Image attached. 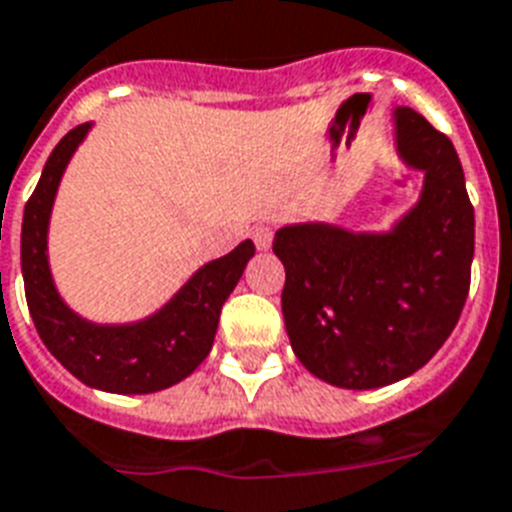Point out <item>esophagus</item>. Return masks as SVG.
Listing matches in <instances>:
<instances>
[{"label": "esophagus", "instance_id": "esophagus-1", "mask_svg": "<svg viewBox=\"0 0 512 512\" xmlns=\"http://www.w3.org/2000/svg\"><path fill=\"white\" fill-rule=\"evenodd\" d=\"M252 239H255V247L260 249V252H265V249H270V244H273V231H270L268 226H257L255 231H252Z\"/></svg>", "mask_w": 512, "mask_h": 512}]
</instances>
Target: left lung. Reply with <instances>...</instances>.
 Segmentation results:
<instances>
[{
    "label": "left lung",
    "mask_w": 512,
    "mask_h": 512,
    "mask_svg": "<svg viewBox=\"0 0 512 512\" xmlns=\"http://www.w3.org/2000/svg\"><path fill=\"white\" fill-rule=\"evenodd\" d=\"M394 155L423 173L421 194L384 231L305 220L276 231L281 310L307 371L342 389H381L439 352L463 313L473 263V207L452 141L394 107Z\"/></svg>",
    "instance_id": "obj_1"
}]
</instances>
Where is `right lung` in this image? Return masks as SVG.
<instances>
[{"label":"right lung","mask_w":512,"mask_h":512,"mask_svg":"<svg viewBox=\"0 0 512 512\" xmlns=\"http://www.w3.org/2000/svg\"><path fill=\"white\" fill-rule=\"evenodd\" d=\"M94 123H83L49 155L20 231V268L28 310L41 342L78 381L112 394H152L184 381L213 350L220 310L255 255L244 239L228 255L210 260L155 313L128 323L83 318L62 299L49 265V220L60 181Z\"/></svg>","instance_id":"add662e5"}]
</instances>
